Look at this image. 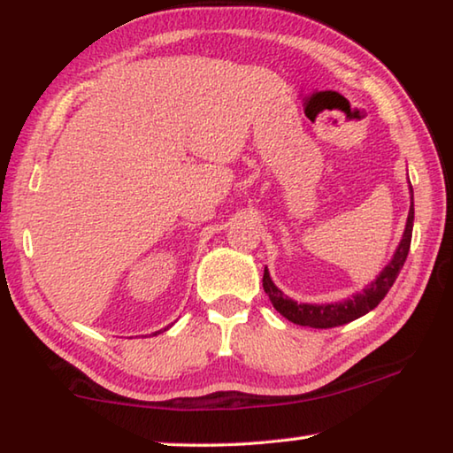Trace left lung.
<instances>
[{
	"label": "left lung",
	"instance_id": "1",
	"mask_svg": "<svg viewBox=\"0 0 453 453\" xmlns=\"http://www.w3.org/2000/svg\"><path fill=\"white\" fill-rule=\"evenodd\" d=\"M410 191H411V186H410ZM411 229H413V191H411L408 224H405L403 237H402L400 245H397L392 262L383 267V272L362 291V294H356V296L348 297V300L335 302V303H321V305L297 303L294 300H289L286 294H281V289L275 288V283L272 281L267 267L264 270L265 294L270 296L273 308L278 310L283 318L294 321V324H297V326L326 329V327H337V326L348 324V321H354L357 318L365 316L367 311H372L375 305H378L383 297H386L389 288L394 286L395 278L400 275L402 267L405 264V257H408L410 243H411Z\"/></svg>",
	"mask_w": 453,
	"mask_h": 453
}]
</instances>
